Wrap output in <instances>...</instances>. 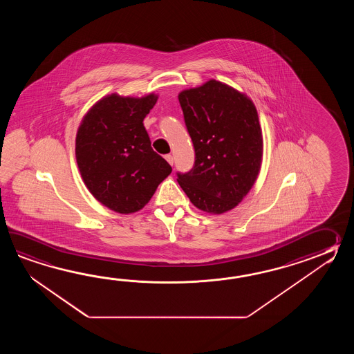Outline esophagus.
<instances>
[{"mask_svg":"<svg viewBox=\"0 0 354 354\" xmlns=\"http://www.w3.org/2000/svg\"><path fill=\"white\" fill-rule=\"evenodd\" d=\"M166 159L167 162H168L171 166H174V156H171V154H167Z\"/></svg>","mask_w":354,"mask_h":354,"instance_id":"esophagus-1","label":"esophagus"}]
</instances>
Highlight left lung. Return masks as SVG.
Masks as SVG:
<instances>
[{
	"mask_svg": "<svg viewBox=\"0 0 354 354\" xmlns=\"http://www.w3.org/2000/svg\"><path fill=\"white\" fill-rule=\"evenodd\" d=\"M195 148V163L177 172L178 183L200 210H232L254 185L263 140L256 106L245 95L211 80L178 95Z\"/></svg>",
	"mask_w": 354,
	"mask_h": 354,
	"instance_id": "1",
	"label": "left lung"
}]
</instances>
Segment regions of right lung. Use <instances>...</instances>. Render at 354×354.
<instances>
[{"instance_id":"right-lung-1","label":"right lung","mask_w":354,"mask_h":354,"mask_svg":"<svg viewBox=\"0 0 354 354\" xmlns=\"http://www.w3.org/2000/svg\"><path fill=\"white\" fill-rule=\"evenodd\" d=\"M156 95L100 100L83 118L75 138V158L91 194L120 214L143 209L159 183L172 172L151 149L144 118Z\"/></svg>"}]
</instances>
